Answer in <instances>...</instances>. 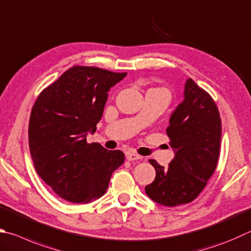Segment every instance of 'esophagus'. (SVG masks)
I'll list each match as a JSON object with an SVG mask.
<instances>
[{"label": "esophagus", "instance_id": "obj_1", "mask_svg": "<svg viewBox=\"0 0 251 251\" xmlns=\"http://www.w3.org/2000/svg\"><path fill=\"white\" fill-rule=\"evenodd\" d=\"M126 158H127V160H129V161H135V160H139V159H141V156H139L138 153H135V152H128L126 154Z\"/></svg>", "mask_w": 251, "mask_h": 251}]
</instances>
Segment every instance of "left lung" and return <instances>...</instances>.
Here are the masks:
<instances>
[{"instance_id":"1","label":"left lung","mask_w":251,"mask_h":251,"mask_svg":"<svg viewBox=\"0 0 251 251\" xmlns=\"http://www.w3.org/2000/svg\"><path fill=\"white\" fill-rule=\"evenodd\" d=\"M169 123L166 131L175 158L168 168L150 159L156 177L145 191L152 201L173 207L197 199L215 171L222 122L211 95L188 79L183 102L171 114Z\"/></svg>"}]
</instances>
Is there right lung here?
<instances>
[{
    "label": "right lung",
    "instance_id": "obj_1",
    "mask_svg": "<svg viewBox=\"0 0 251 251\" xmlns=\"http://www.w3.org/2000/svg\"><path fill=\"white\" fill-rule=\"evenodd\" d=\"M126 75L75 66L36 99L28 126L30 156L38 176L66 201L101 198L125 161L121 150L89 144L86 134L97 129L108 90Z\"/></svg>",
    "mask_w": 251,
    "mask_h": 251
}]
</instances>
